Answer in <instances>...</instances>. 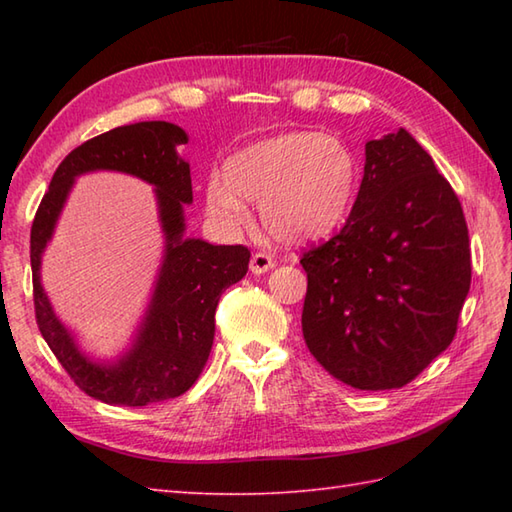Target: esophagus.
<instances>
[{
    "label": "esophagus",
    "mask_w": 512,
    "mask_h": 512,
    "mask_svg": "<svg viewBox=\"0 0 512 512\" xmlns=\"http://www.w3.org/2000/svg\"><path fill=\"white\" fill-rule=\"evenodd\" d=\"M273 266H275L273 257L264 253V250H259V253H253V257H250V270H253L255 275H264Z\"/></svg>",
    "instance_id": "1"
}]
</instances>
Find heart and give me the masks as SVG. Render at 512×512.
Instances as JSON below:
<instances>
[{
  "mask_svg": "<svg viewBox=\"0 0 512 512\" xmlns=\"http://www.w3.org/2000/svg\"><path fill=\"white\" fill-rule=\"evenodd\" d=\"M358 176V158L339 136L277 134L235 151L224 165V180L206 182V213L226 231H239L248 222L243 200L259 202L270 235L281 242H308L345 220Z\"/></svg>",
  "mask_w": 512,
  "mask_h": 512,
  "instance_id": "b5f03b06",
  "label": "heart"
}]
</instances>
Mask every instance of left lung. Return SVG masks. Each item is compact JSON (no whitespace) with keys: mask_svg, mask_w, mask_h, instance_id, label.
Wrapping results in <instances>:
<instances>
[{"mask_svg":"<svg viewBox=\"0 0 512 512\" xmlns=\"http://www.w3.org/2000/svg\"><path fill=\"white\" fill-rule=\"evenodd\" d=\"M301 266L312 356L354 389L405 387L451 345L469 295L462 204L405 129L369 140L350 217Z\"/></svg>","mask_w":512,"mask_h":512,"instance_id":"obj_1","label":"left lung"}]
</instances>
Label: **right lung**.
<instances>
[{
  "label": "right lung",
  "mask_w": 512,
  "mask_h": 512,
  "mask_svg": "<svg viewBox=\"0 0 512 512\" xmlns=\"http://www.w3.org/2000/svg\"><path fill=\"white\" fill-rule=\"evenodd\" d=\"M187 140L182 127L165 121L123 125L94 136L63 158L30 228L32 295L39 332L74 385L107 405L145 407L184 394L209 361L217 301L248 270L246 246H213L204 239L184 237V204L193 202V191L189 162L176 149ZM101 168L123 170L154 183L166 233V259L133 350L105 366L78 352L38 279L40 253L73 178Z\"/></svg>",
  "instance_id": "obj_1"
}]
</instances>
